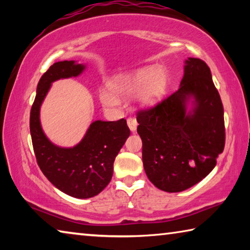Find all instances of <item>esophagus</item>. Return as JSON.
<instances>
[{
  "instance_id": "1",
  "label": "esophagus",
  "mask_w": 250,
  "mask_h": 250,
  "mask_svg": "<svg viewBox=\"0 0 250 250\" xmlns=\"http://www.w3.org/2000/svg\"><path fill=\"white\" fill-rule=\"evenodd\" d=\"M126 124H128V126L130 128V130L132 131V132H134V131L137 130L138 122H137V120L134 119V118H132V117H129L128 119H126Z\"/></svg>"
}]
</instances>
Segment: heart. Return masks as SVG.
Segmentation results:
<instances>
[{
  "label": "heart",
  "mask_w": 250,
  "mask_h": 250,
  "mask_svg": "<svg viewBox=\"0 0 250 250\" xmlns=\"http://www.w3.org/2000/svg\"><path fill=\"white\" fill-rule=\"evenodd\" d=\"M167 76L163 68L146 67L130 75L122 76L112 83V89L104 88L100 98L104 104L115 107L120 103L118 95H125L139 89L138 99L143 104H152L158 100L166 90Z\"/></svg>",
  "instance_id": "heart-1"
}]
</instances>
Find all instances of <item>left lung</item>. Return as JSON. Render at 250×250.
<instances>
[{
  "instance_id": "obj_1",
  "label": "left lung",
  "mask_w": 250,
  "mask_h": 250,
  "mask_svg": "<svg viewBox=\"0 0 250 250\" xmlns=\"http://www.w3.org/2000/svg\"><path fill=\"white\" fill-rule=\"evenodd\" d=\"M185 64L179 89L137 113L146 176L168 193L188 189L208 175L225 146L224 108L209 67L200 58ZM191 96L196 107L186 114Z\"/></svg>"
}]
</instances>
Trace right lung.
Wrapping results in <instances>:
<instances>
[{
	"label": "right lung",
	"instance_id": "obj_1",
	"mask_svg": "<svg viewBox=\"0 0 250 250\" xmlns=\"http://www.w3.org/2000/svg\"><path fill=\"white\" fill-rule=\"evenodd\" d=\"M84 66L73 61L55 62L42 76L31 109V130L34 153L42 172L62 192L77 198H89L103 191L111 181L113 162L130 135L125 119L95 121L86 135L74 147H59L42 130L40 108L50 83L61 78L76 77Z\"/></svg>",
	"mask_w": 250,
	"mask_h": 250
}]
</instances>
